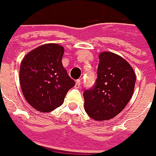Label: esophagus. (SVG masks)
Instances as JSON below:
<instances>
[{
  "label": "esophagus",
  "instance_id": "1",
  "mask_svg": "<svg viewBox=\"0 0 156 156\" xmlns=\"http://www.w3.org/2000/svg\"><path fill=\"white\" fill-rule=\"evenodd\" d=\"M81 85V80H77L75 81V87H80Z\"/></svg>",
  "mask_w": 156,
  "mask_h": 156
}]
</instances>
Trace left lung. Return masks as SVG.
<instances>
[{
    "mask_svg": "<svg viewBox=\"0 0 156 156\" xmlns=\"http://www.w3.org/2000/svg\"><path fill=\"white\" fill-rule=\"evenodd\" d=\"M135 81L134 69L122 57L111 52L101 53L95 83L83 92L87 115L95 121L116 116L131 99Z\"/></svg>",
    "mask_w": 156,
    "mask_h": 156,
    "instance_id": "1",
    "label": "left lung"
}]
</instances>
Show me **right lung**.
Listing matches in <instances>:
<instances>
[{"label": "right lung", "mask_w": 156, "mask_h": 156, "mask_svg": "<svg viewBox=\"0 0 156 156\" xmlns=\"http://www.w3.org/2000/svg\"><path fill=\"white\" fill-rule=\"evenodd\" d=\"M64 48L44 44L29 52L20 68V83L27 101L37 111L47 113L60 107L75 85L62 65Z\"/></svg>", "instance_id": "right-lung-1"}]
</instances>
